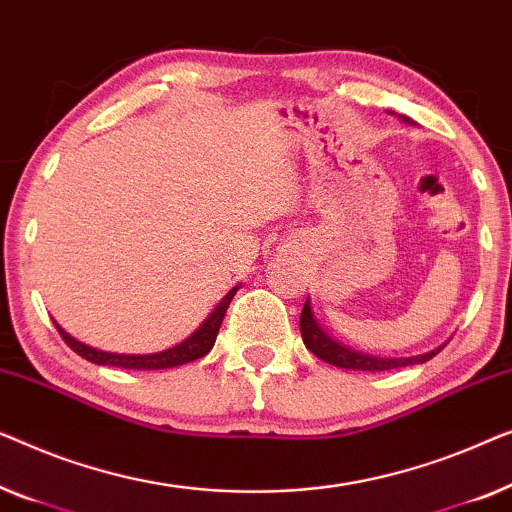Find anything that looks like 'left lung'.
Segmentation results:
<instances>
[{
    "mask_svg": "<svg viewBox=\"0 0 512 512\" xmlns=\"http://www.w3.org/2000/svg\"><path fill=\"white\" fill-rule=\"evenodd\" d=\"M403 120L410 122L408 118H403ZM299 327H301V338H304L306 348L311 350L315 357H320L322 362H327V364L341 366V369H352V371H390V369H399V366L424 364L443 350V345H441V348L424 352V355L397 357V359L373 357V355H364V352H355V350L345 348V345H341L338 341H334V338H331L327 331L318 325V320H315V315H313L311 301L308 299L304 304V311H301Z\"/></svg>",
    "mask_w": 512,
    "mask_h": 512,
    "instance_id": "1",
    "label": "left lung"
}]
</instances>
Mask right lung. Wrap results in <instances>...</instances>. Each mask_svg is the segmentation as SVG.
Returning <instances> with one entry per match:
<instances>
[{"mask_svg":"<svg viewBox=\"0 0 512 512\" xmlns=\"http://www.w3.org/2000/svg\"><path fill=\"white\" fill-rule=\"evenodd\" d=\"M239 290V285L232 287L218 306L213 308V313L201 322L199 329L185 338L183 343L174 345V348L162 350V352H153V355H115V352H104L97 348H90L81 341H76L74 336H69L60 325L55 322L57 331L64 338V343L69 345L76 355H81L83 359H88L92 364L99 366H118V369H141V371H150V369H174V366H183L187 362H194V359L204 357L211 352L215 345V338H218V331L222 325V318H225L227 306L232 304L234 294Z\"/></svg>","mask_w":512,"mask_h":512,"instance_id":"obj_1","label":"right lung"}]
</instances>
